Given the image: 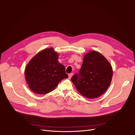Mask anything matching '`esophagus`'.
<instances>
[{"label": "esophagus", "mask_w": 135, "mask_h": 135, "mask_svg": "<svg viewBox=\"0 0 135 135\" xmlns=\"http://www.w3.org/2000/svg\"><path fill=\"white\" fill-rule=\"evenodd\" d=\"M72 76H73V73H70V74H68V77H69V79H71Z\"/></svg>", "instance_id": "esophagus-1"}]
</instances>
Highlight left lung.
I'll return each mask as SVG.
<instances>
[{
	"label": "left lung",
	"mask_w": 135,
	"mask_h": 135,
	"mask_svg": "<svg viewBox=\"0 0 135 135\" xmlns=\"http://www.w3.org/2000/svg\"><path fill=\"white\" fill-rule=\"evenodd\" d=\"M113 68L103 55L95 51L86 54L79 73L71 80L81 95L88 99L101 96L110 85Z\"/></svg>",
	"instance_id": "obj_1"
}]
</instances>
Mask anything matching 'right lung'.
<instances>
[{
  "instance_id": "add662e5",
  "label": "right lung",
  "mask_w": 135,
  "mask_h": 135,
  "mask_svg": "<svg viewBox=\"0 0 135 135\" xmlns=\"http://www.w3.org/2000/svg\"><path fill=\"white\" fill-rule=\"evenodd\" d=\"M58 56L53 48L45 49L27 64L25 79L33 92L38 94H47L53 91L62 79L68 77L65 67L58 61Z\"/></svg>"
}]
</instances>
